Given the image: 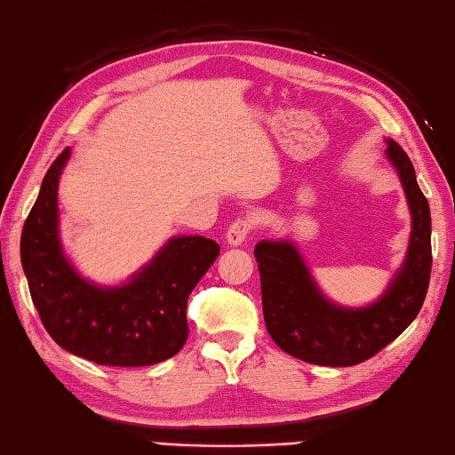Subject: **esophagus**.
Returning <instances> with one entry per match:
<instances>
[{"mask_svg": "<svg viewBox=\"0 0 455 455\" xmlns=\"http://www.w3.org/2000/svg\"><path fill=\"white\" fill-rule=\"evenodd\" d=\"M253 226H255L253 218H237L228 229V235H226L228 245L237 247V245L243 243L247 235L251 234V229H253Z\"/></svg>", "mask_w": 455, "mask_h": 455, "instance_id": "esophagus-1", "label": "esophagus"}]
</instances>
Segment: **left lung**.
Returning a JSON list of instances; mask_svg holds the SVG:
<instances>
[{
    "mask_svg": "<svg viewBox=\"0 0 455 455\" xmlns=\"http://www.w3.org/2000/svg\"><path fill=\"white\" fill-rule=\"evenodd\" d=\"M386 142V157L411 210V239L405 260L373 304L345 307L325 298L290 239H265L255 247L268 335L290 356L309 364H360L395 340L425 304L432 268L428 200L409 156L393 140Z\"/></svg>",
    "mask_w": 455,
    "mask_h": 455,
    "instance_id": "obj_1",
    "label": "left lung"
}]
</instances>
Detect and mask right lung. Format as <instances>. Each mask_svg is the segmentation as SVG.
Returning <instances> with one entry per match:
<instances>
[{
	"label": "right lung",
	"mask_w": 455,
	"mask_h": 455,
	"mask_svg": "<svg viewBox=\"0 0 455 455\" xmlns=\"http://www.w3.org/2000/svg\"><path fill=\"white\" fill-rule=\"evenodd\" d=\"M69 154L66 148L50 165L21 234V262L40 321L56 345L95 364L136 368L175 356L188 337L187 299L220 245L177 235L123 284L84 278L60 241L58 183Z\"/></svg>",
	"instance_id": "1"
}]
</instances>
